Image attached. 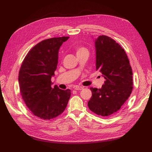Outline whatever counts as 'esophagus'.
<instances>
[{
	"instance_id": "obj_1",
	"label": "esophagus",
	"mask_w": 152,
	"mask_h": 152,
	"mask_svg": "<svg viewBox=\"0 0 152 152\" xmlns=\"http://www.w3.org/2000/svg\"><path fill=\"white\" fill-rule=\"evenodd\" d=\"M84 87H81V86H76L74 87V89L75 90H82L83 89Z\"/></svg>"
}]
</instances>
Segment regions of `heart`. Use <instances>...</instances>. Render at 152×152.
<instances>
[{
  "label": "heart",
  "mask_w": 152,
  "mask_h": 152,
  "mask_svg": "<svg viewBox=\"0 0 152 152\" xmlns=\"http://www.w3.org/2000/svg\"><path fill=\"white\" fill-rule=\"evenodd\" d=\"M74 49L75 50L77 54H79V53H81L82 52L88 51V50H87V49L86 48L82 47V46H75Z\"/></svg>",
  "instance_id": "heart-1"
}]
</instances>
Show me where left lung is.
<instances>
[{"label":"left lung","instance_id":"8db88e82","mask_svg":"<svg viewBox=\"0 0 152 152\" xmlns=\"http://www.w3.org/2000/svg\"><path fill=\"white\" fill-rule=\"evenodd\" d=\"M95 47L96 70L105 81L101 89L90 88L88 107L98 115L108 117L117 112L131 94L132 68L125 50L110 37L99 36Z\"/></svg>","mask_w":152,"mask_h":152}]
</instances>
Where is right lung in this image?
Masks as SVG:
<instances>
[{
    "label": "right lung",
    "instance_id": "right-lung-1",
    "mask_svg": "<svg viewBox=\"0 0 152 152\" xmlns=\"http://www.w3.org/2000/svg\"><path fill=\"white\" fill-rule=\"evenodd\" d=\"M68 38L61 37L41 41L30 49L21 64L18 82L22 98L30 112L42 120H50L61 114L70 98V89L51 86L59 49Z\"/></svg>",
    "mask_w": 152,
    "mask_h": 152
}]
</instances>
